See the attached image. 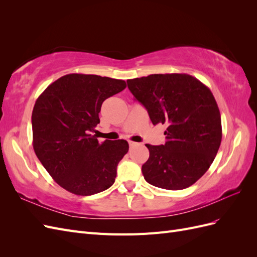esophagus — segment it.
<instances>
[{
	"instance_id": "esophagus-1",
	"label": "esophagus",
	"mask_w": 257,
	"mask_h": 257,
	"mask_svg": "<svg viewBox=\"0 0 257 257\" xmlns=\"http://www.w3.org/2000/svg\"><path fill=\"white\" fill-rule=\"evenodd\" d=\"M128 145H130V147H131V148H133V147L137 146L138 144H137V143H134V142H128Z\"/></svg>"
}]
</instances>
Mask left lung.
I'll list each match as a JSON object with an SVG mask.
<instances>
[{
	"label": "left lung",
	"mask_w": 257,
	"mask_h": 257,
	"mask_svg": "<svg viewBox=\"0 0 257 257\" xmlns=\"http://www.w3.org/2000/svg\"><path fill=\"white\" fill-rule=\"evenodd\" d=\"M154 124H167L165 145H146L150 157L145 180L158 188L183 190L209 169L222 141L219 107L210 89L186 74H154L126 81Z\"/></svg>",
	"instance_id": "8db88e82"
}]
</instances>
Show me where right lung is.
Listing matches in <instances>:
<instances>
[{
	"mask_svg": "<svg viewBox=\"0 0 257 257\" xmlns=\"http://www.w3.org/2000/svg\"><path fill=\"white\" fill-rule=\"evenodd\" d=\"M124 80L68 74L48 85L32 112L36 157L60 186L89 196L113 184L116 166L128 151L126 141L99 143L91 132L104 100L125 89Z\"/></svg>",
	"mask_w": 257,
	"mask_h": 257,
	"instance_id": "add662e5",
	"label": "right lung"
}]
</instances>
